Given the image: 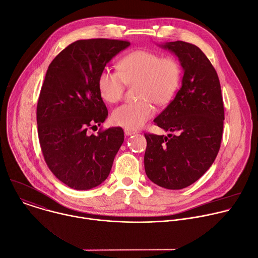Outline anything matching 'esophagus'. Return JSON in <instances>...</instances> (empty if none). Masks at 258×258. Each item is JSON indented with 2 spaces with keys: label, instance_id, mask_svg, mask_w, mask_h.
I'll list each match as a JSON object with an SVG mask.
<instances>
[{
  "label": "esophagus",
  "instance_id": "1",
  "mask_svg": "<svg viewBox=\"0 0 258 258\" xmlns=\"http://www.w3.org/2000/svg\"><path fill=\"white\" fill-rule=\"evenodd\" d=\"M124 134L126 136H132V135L137 134V131H133V130H130V128H124Z\"/></svg>",
  "mask_w": 258,
  "mask_h": 258
}]
</instances>
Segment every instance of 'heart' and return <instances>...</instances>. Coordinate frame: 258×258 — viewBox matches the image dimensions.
<instances>
[{"label":"heart","instance_id":"heart-1","mask_svg":"<svg viewBox=\"0 0 258 258\" xmlns=\"http://www.w3.org/2000/svg\"><path fill=\"white\" fill-rule=\"evenodd\" d=\"M118 71L103 70L98 79L101 97L108 103L118 102L125 86L137 85V102L125 103L112 113L115 124L138 130L155 113L153 102L168 104L177 93L182 77L179 61L150 50H135L125 54L117 64Z\"/></svg>","mask_w":258,"mask_h":258}]
</instances>
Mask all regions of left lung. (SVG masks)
I'll use <instances>...</instances> for the list:
<instances>
[{
  "label": "left lung",
  "instance_id": "left-lung-1",
  "mask_svg": "<svg viewBox=\"0 0 258 258\" xmlns=\"http://www.w3.org/2000/svg\"><path fill=\"white\" fill-rule=\"evenodd\" d=\"M183 69L181 88L154 119L167 136L145 134V171L156 185L180 190L198 180L214 162L222 143L225 110L217 73L195 45H161Z\"/></svg>",
  "mask_w": 258,
  "mask_h": 258
}]
</instances>
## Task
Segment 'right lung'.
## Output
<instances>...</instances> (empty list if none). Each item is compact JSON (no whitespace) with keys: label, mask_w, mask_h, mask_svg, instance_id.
I'll list each match as a JSON object with an SVG mask.
<instances>
[{"label":"right lung","mask_w":258,"mask_h":258,"mask_svg":"<svg viewBox=\"0 0 258 258\" xmlns=\"http://www.w3.org/2000/svg\"><path fill=\"white\" fill-rule=\"evenodd\" d=\"M130 45L120 40H80L48 67L36 107L40 145L50 170L75 190L102 183L123 143L121 127L100 130L98 135L89 131L108 116L98 89L100 73Z\"/></svg>","instance_id":"obj_1"}]
</instances>
